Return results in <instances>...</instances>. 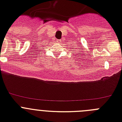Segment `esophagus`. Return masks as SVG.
<instances>
[{
	"mask_svg": "<svg viewBox=\"0 0 122 122\" xmlns=\"http://www.w3.org/2000/svg\"><path fill=\"white\" fill-rule=\"evenodd\" d=\"M57 43H60V41H60V40H57Z\"/></svg>",
	"mask_w": 122,
	"mask_h": 122,
	"instance_id": "1",
	"label": "esophagus"
}]
</instances>
